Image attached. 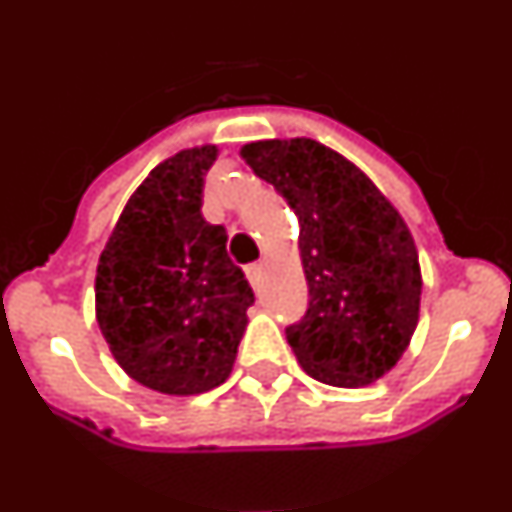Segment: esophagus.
Instances as JSON below:
<instances>
[{
    "label": "esophagus",
    "mask_w": 512,
    "mask_h": 512,
    "mask_svg": "<svg viewBox=\"0 0 512 512\" xmlns=\"http://www.w3.org/2000/svg\"><path fill=\"white\" fill-rule=\"evenodd\" d=\"M246 277H248V282L253 284V287H259V282H261V264L246 266Z\"/></svg>",
    "instance_id": "obj_1"
}]
</instances>
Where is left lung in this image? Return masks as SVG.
<instances>
[{
	"label": "left lung",
	"mask_w": 512,
	"mask_h": 512,
	"mask_svg": "<svg viewBox=\"0 0 512 512\" xmlns=\"http://www.w3.org/2000/svg\"><path fill=\"white\" fill-rule=\"evenodd\" d=\"M241 156L300 223L310 302L287 325L297 361L333 387L377 382L418 325L423 279L405 220L364 171L318 140H259Z\"/></svg>",
	"instance_id": "1"
}]
</instances>
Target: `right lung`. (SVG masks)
Wrapping results in <instances>:
<instances>
[{"mask_svg":"<svg viewBox=\"0 0 512 512\" xmlns=\"http://www.w3.org/2000/svg\"><path fill=\"white\" fill-rule=\"evenodd\" d=\"M215 146L179 151L122 210L97 266V323L117 364L164 395L215 390L233 369L253 289L223 225L202 217Z\"/></svg>","mask_w":512,"mask_h":512,"instance_id":"right-lung-1","label":"right lung"}]
</instances>
